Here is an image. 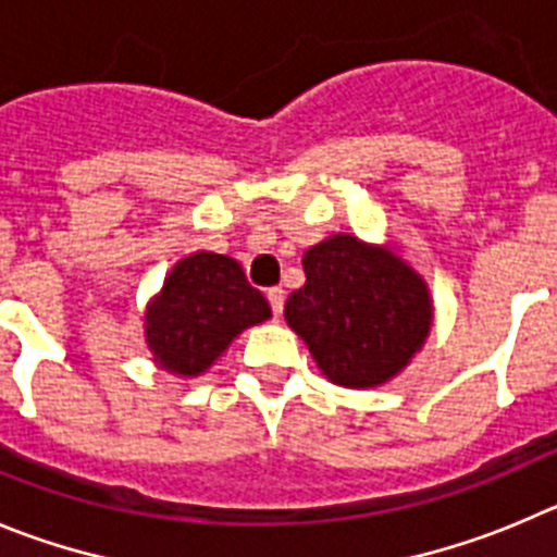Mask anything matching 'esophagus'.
Masks as SVG:
<instances>
[{"instance_id":"esophagus-1","label":"esophagus","mask_w":557,"mask_h":557,"mask_svg":"<svg viewBox=\"0 0 557 557\" xmlns=\"http://www.w3.org/2000/svg\"><path fill=\"white\" fill-rule=\"evenodd\" d=\"M267 299H269V305H272L274 315L283 313V305H285V290L283 288H269Z\"/></svg>"}]
</instances>
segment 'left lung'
<instances>
[{
    "label": "left lung",
    "mask_w": 557,
    "mask_h": 557,
    "mask_svg": "<svg viewBox=\"0 0 557 557\" xmlns=\"http://www.w3.org/2000/svg\"><path fill=\"white\" fill-rule=\"evenodd\" d=\"M302 269L305 285L288 296L285 321L332 384L382 387L423 349L434 299L393 244L332 233L302 255Z\"/></svg>",
    "instance_id": "8db88e82"
}]
</instances>
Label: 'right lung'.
Wrapping results in <instances>:
<instances>
[{
    "label": "right lung",
    "instance_id": "add662e5",
    "mask_svg": "<svg viewBox=\"0 0 557 557\" xmlns=\"http://www.w3.org/2000/svg\"><path fill=\"white\" fill-rule=\"evenodd\" d=\"M272 319V308L247 283L231 255L191 252L164 277L145 308L143 330L161 371L197 379L214 366L244 330Z\"/></svg>",
    "mask_w": 557,
    "mask_h": 557
}]
</instances>
